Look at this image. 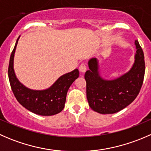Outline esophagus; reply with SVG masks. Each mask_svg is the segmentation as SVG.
Returning <instances> with one entry per match:
<instances>
[{"instance_id": "obj_1", "label": "esophagus", "mask_w": 151, "mask_h": 151, "mask_svg": "<svg viewBox=\"0 0 151 151\" xmlns=\"http://www.w3.org/2000/svg\"><path fill=\"white\" fill-rule=\"evenodd\" d=\"M79 69H80V71H81V72H85V71H86L87 69V66L85 63H82L81 64H80V67H79Z\"/></svg>"}]
</instances>
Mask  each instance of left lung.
Masks as SVG:
<instances>
[{"mask_svg": "<svg viewBox=\"0 0 151 151\" xmlns=\"http://www.w3.org/2000/svg\"><path fill=\"white\" fill-rule=\"evenodd\" d=\"M134 63L126 74L114 80L100 76L99 62L93 58L88 61L89 70L85 72L87 99L90 107L100 114H113L129 105L139 94L144 80V53L137 40L135 41Z\"/></svg>", "mask_w": 151, "mask_h": 151, "instance_id": "1", "label": "left lung"}]
</instances>
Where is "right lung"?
<instances>
[{
    "label": "right lung",
    "instance_id": "add662e5",
    "mask_svg": "<svg viewBox=\"0 0 151 151\" xmlns=\"http://www.w3.org/2000/svg\"><path fill=\"white\" fill-rule=\"evenodd\" d=\"M19 38L11 54L8 74L14 95L22 106L35 114L44 116L55 115L63 109L66 94L71 85L79 77L77 68L59 77L51 87L37 91L25 87L18 80L14 70V57Z\"/></svg>",
    "mask_w": 151,
    "mask_h": 151
}]
</instances>
